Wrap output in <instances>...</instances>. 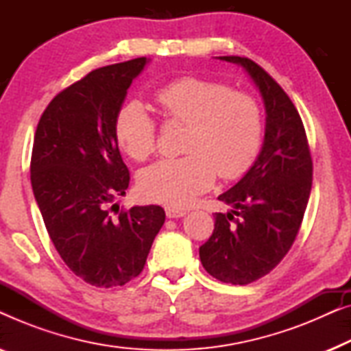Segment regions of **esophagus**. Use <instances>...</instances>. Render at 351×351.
<instances>
[{
    "label": "esophagus",
    "instance_id": "34e87169",
    "mask_svg": "<svg viewBox=\"0 0 351 351\" xmlns=\"http://www.w3.org/2000/svg\"><path fill=\"white\" fill-rule=\"evenodd\" d=\"M186 214V210L184 209H176V208H166V215L169 219H179V217H184Z\"/></svg>",
    "mask_w": 351,
    "mask_h": 351
}]
</instances>
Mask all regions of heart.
Returning <instances> with one entry per match:
<instances>
[{"label":"heart","mask_w":351,"mask_h":351,"mask_svg":"<svg viewBox=\"0 0 351 351\" xmlns=\"http://www.w3.org/2000/svg\"><path fill=\"white\" fill-rule=\"evenodd\" d=\"M171 121L185 124L186 156L162 160L138 177L143 198L185 208L222 179L243 176L256 160L262 142V113L256 99L214 80L182 76L155 93ZM118 145L134 161H145L156 150V124L137 100L123 104L113 119Z\"/></svg>","instance_id":"b5f03b06"}]
</instances>
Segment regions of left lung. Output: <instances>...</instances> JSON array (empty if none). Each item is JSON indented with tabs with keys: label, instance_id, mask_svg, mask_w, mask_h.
<instances>
[{
	"label": "left lung",
	"instance_id": "obj_1",
	"mask_svg": "<svg viewBox=\"0 0 351 351\" xmlns=\"http://www.w3.org/2000/svg\"><path fill=\"white\" fill-rule=\"evenodd\" d=\"M220 60L246 70L267 113L262 150L243 179L219 196L232 209L215 213L214 232L199 247L210 276L243 286L270 273L289 252L308 204L313 162L300 114L281 86L247 57Z\"/></svg>",
	"mask_w": 351,
	"mask_h": 351
}]
</instances>
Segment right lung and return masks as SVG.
Returning <instances> with one entry per match:
<instances>
[{
  "label": "right lung",
  "mask_w": 351,
  "mask_h": 351,
  "mask_svg": "<svg viewBox=\"0 0 351 351\" xmlns=\"http://www.w3.org/2000/svg\"><path fill=\"white\" fill-rule=\"evenodd\" d=\"M148 60L102 66L69 86L46 107L33 141L32 189L51 241L66 267L95 287L141 275L166 219L153 204L112 214L131 179L113 119Z\"/></svg>",
  "instance_id": "right-lung-1"
}]
</instances>
